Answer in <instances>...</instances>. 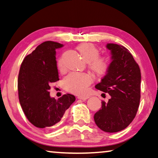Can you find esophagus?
Returning a JSON list of instances; mask_svg holds the SVG:
<instances>
[{"instance_id":"1","label":"esophagus","mask_w":158,"mask_h":158,"mask_svg":"<svg viewBox=\"0 0 158 158\" xmlns=\"http://www.w3.org/2000/svg\"><path fill=\"white\" fill-rule=\"evenodd\" d=\"M89 97V96H78L77 98H79V99H81V100H83V101H86V99H88Z\"/></svg>"}]
</instances>
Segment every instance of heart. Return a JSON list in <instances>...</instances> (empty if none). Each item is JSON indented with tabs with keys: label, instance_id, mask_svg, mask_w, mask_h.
Returning a JSON list of instances; mask_svg holds the SVG:
<instances>
[{
	"label": "heart",
	"instance_id": "1",
	"mask_svg": "<svg viewBox=\"0 0 158 158\" xmlns=\"http://www.w3.org/2000/svg\"><path fill=\"white\" fill-rule=\"evenodd\" d=\"M77 49L84 61L88 62L89 69L97 77H103L109 72L110 68L109 60L106 56H99L98 49L91 43L79 44ZM59 70L62 69V59L59 58L56 62ZM92 82V77L87 74L70 73L63 79L64 88L69 92L77 95H84L88 87Z\"/></svg>",
	"mask_w": 158,
	"mask_h": 158
}]
</instances>
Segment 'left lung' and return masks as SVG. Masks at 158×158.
<instances>
[{"label": "left lung", "instance_id": "left-lung-1", "mask_svg": "<svg viewBox=\"0 0 158 158\" xmlns=\"http://www.w3.org/2000/svg\"><path fill=\"white\" fill-rule=\"evenodd\" d=\"M111 52L109 72L95 86L110 96L102 101V109L94 114L101 130L116 133L129 126L137 114L140 99V69L128 49L117 44H107Z\"/></svg>", "mask_w": 158, "mask_h": 158}]
</instances>
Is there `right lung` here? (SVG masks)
<instances>
[{
	"mask_svg": "<svg viewBox=\"0 0 158 158\" xmlns=\"http://www.w3.org/2000/svg\"><path fill=\"white\" fill-rule=\"evenodd\" d=\"M62 47L58 42H42L25 56L18 74V96L23 112L30 123L44 130L60 122L76 100L69 94L57 100L49 96V84L59 80L55 49Z\"/></svg>",
	"mask_w": 158,
	"mask_h": 158,
	"instance_id": "add662e5",
	"label": "right lung"
}]
</instances>
